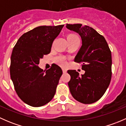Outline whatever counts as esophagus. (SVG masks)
I'll return each instance as SVG.
<instances>
[{
	"label": "esophagus",
	"mask_w": 126,
	"mask_h": 126,
	"mask_svg": "<svg viewBox=\"0 0 126 126\" xmlns=\"http://www.w3.org/2000/svg\"><path fill=\"white\" fill-rule=\"evenodd\" d=\"M62 70H63V73H66L67 72V69H65V68H62Z\"/></svg>",
	"instance_id": "esophagus-1"
}]
</instances>
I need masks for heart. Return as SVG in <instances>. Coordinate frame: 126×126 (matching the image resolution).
Listing matches in <instances>:
<instances>
[{
    "mask_svg": "<svg viewBox=\"0 0 126 126\" xmlns=\"http://www.w3.org/2000/svg\"><path fill=\"white\" fill-rule=\"evenodd\" d=\"M67 40L69 41H72L79 40V37L76 35L71 33L69 34L67 36ZM55 61L58 64H60L62 66H64L66 64V63L65 58L63 57H62V56H60V57H58L57 58H56Z\"/></svg>",
    "mask_w": 126,
    "mask_h": 126,
    "instance_id": "obj_1",
    "label": "heart"
}]
</instances>
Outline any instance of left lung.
<instances>
[{
    "label": "left lung",
    "instance_id": "obj_1",
    "mask_svg": "<svg viewBox=\"0 0 126 126\" xmlns=\"http://www.w3.org/2000/svg\"><path fill=\"white\" fill-rule=\"evenodd\" d=\"M69 30L77 33L82 46L74 62L82 63L83 74L68 70V82L72 97L82 104H90L101 98L109 87L111 77V54L104 37L93 28L81 24H66Z\"/></svg>",
    "mask_w": 126,
    "mask_h": 126
}]
</instances>
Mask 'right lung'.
I'll use <instances>...</instances> for the list:
<instances>
[{"label":"right lung","instance_id":"right-lung-1","mask_svg":"<svg viewBox=\"0 0 126 126\" xmlns=\"http://www.w3.org/2000/svg\"><path fill=\"white\" fill-rule=\"evenodd\" d=\"M64 25L39 26L23 34L11 56L10 76L17 95L25 104L41 107L54 97L62 76L57 64L43 71L38 66L44 55L49 54L54 40Z\"/></svg>","mask_w":126,"mask_h":126}]
</instances>
